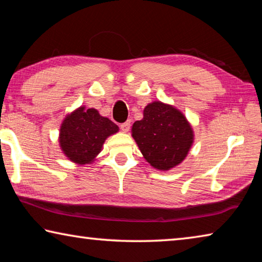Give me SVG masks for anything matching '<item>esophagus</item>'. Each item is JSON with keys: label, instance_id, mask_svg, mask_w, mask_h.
<instances>
[{"label": "esophagus", "instance_id": "1", "mask_svg": "<svg viewBox=\"0 0 262 262\" xmlns=\"http://www.w3.org/2000/svg\"><path fill=\"white\" fill-rule=\"evenodd\" d=\"M120 128H121V130H122L123 133H127L128 130H129V128H130V122H129V121H127V122H123V123H121V125H120Z\"/></svg>", "mask_w": 262, "mask_h": 262}]
</instances>
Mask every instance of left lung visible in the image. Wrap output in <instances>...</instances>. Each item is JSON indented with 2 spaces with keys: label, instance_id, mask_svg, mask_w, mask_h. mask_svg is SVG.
<instances>
[{
  "label": "left lung",
  "instance_id": "1",
  "mask_svg": "<svg viewBox=\"0 0 262 262\" xmlns=\"http://www.w3.org/2000/svg\"><path fill=\"white\" fill-rule=\"evenodd\" d=\"M132 136L145 161L158 171H170L187 157L194 130L176 106L155 100L143 110L142 120L132 126Z\"/></svg>",
  "mask_w": 262,
  "mask_h": 262
}]
</instances>
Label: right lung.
<instances>
[{"label":"right lung","mask_w":262,"mask_h":262,"mask_svg":"<svg viewBox=\"0 0 262 262\" xmlns=\"http://www.w3.org/2000/svg\"><path fill=\"white\" fill-rule=\"evenodd\" d=\"M118 132L119 127L96 108L79 106L62 120L59 145L70 162L88 165L98 157L105 141Z\"/></svg>","instance_id":"right-lung-1"}]
</instances>
